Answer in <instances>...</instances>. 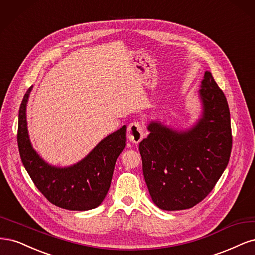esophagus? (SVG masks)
I'll return each mask as SVG.
<instances>
[{
	"instance_id": "34e87169",
	"label": "esophagus",
	"mask_w": 255,
	"mask_h": 255,
	"mask_svg": "<svg viewBox=\"0 0 255 255\" xmlns=\"http://www.w3.org/2000/svg\"><path fill=\"white\" fill-rule=\"evenodd\" d=\"M144 136V126L139 122H132L127 128V137L130 142L139 143Z\"/></svg>"
}]
</instances>
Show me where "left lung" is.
<instances>
[{
	"instance_id": "8db88e82",
	"label": "left lung",
	"mask_w": 255,
	"mask_h": 255,
	"mask_svg": "<svg viewBox=\"0 0 255 255\" xmlns=\"http://www.w3.org/2000/svg\"><path fill=\"white\" fill-rule=\"evenodd\" d=\"M198 95L200 118L185 130L151 121L139 143L143 174L153 203L164 211L193 208L214 188L232 148L227 98L205 71Z\"/></svg>"
}]
</instances>
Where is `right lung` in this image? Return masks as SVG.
Here are the masks:
<instances>
[{"label":"right lung","mask_w":255,"mask_h":255,"mask_svg":"<svg viewBox=\"0 0 255 255\" xmlns=\"http://www.w3.org/2000/svg\"><path fill=\"white\" fill-rule=\"evenodd\" d=\"M32 86L19 110L18 146L24 167L45 198L70 211L97 208L109 191L114 165L126 145V126L106 136L86 157L71 166L59 167L45 162L30 143L26 107Z\"/></svg>","instance_id":"right-lung-1"}]
</instances>
